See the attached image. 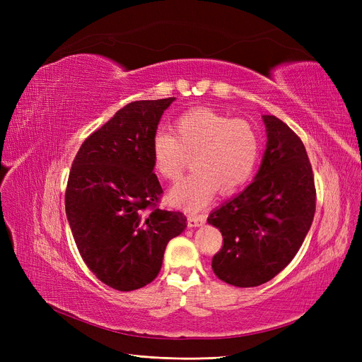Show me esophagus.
Masks as SVG:
<instances>
[{"instance_id": "1", "label": "esophagus", "mask_w": 362, "mask_h": 362, "mask_svg": "<svg viewBox=\"0 0 362 362\" xmlns=\"http://www.w3.org/2000/svg\"><path fill=\"white\" fill-rule=\"evenodd\" d=\"M205 223V216H189L187 218V226L189 228H196V226H202Z\"/></svg>"}]
</instances>
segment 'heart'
Listing matches in <instances>:
<instances>
[{
  "mask_svg": "<svg viewBox=\"0 0 362 362\" xmlns=\"http://www.w3.org/2000/svg\"><path fill=\"white\" fill-rule=\"evenodd\" d=\"M173 134L157 129L151 140L156 170L177 182L190 166L196 172L169 193V201L187 211H199L217 190L231 194L252 178L259 160L257 131L242 119L210 108H193L172 124Z\"/></svg>",
  "mask_w": 362,
  "mask_h": 362,
  "instance_id": "1",
  "label": "heart"
}]
</instances>
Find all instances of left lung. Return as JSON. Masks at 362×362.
<instances>
[{"mask_svg":"<svg viewBox=\"0 0 362 362\" xmlns=\"http://www.w3.org/2000/svg\"><path fill=\"white\" fill-rule=\"evenodd\" d=\"M262 122L267 144L254 181L206 218L223 235L213 272L243 288L261 286L288 266L315 213L314 175L302 140L276 116L264 115Z\"/></svg>","mask_w":362,"mask_h":362,"instance_id":"left-lung-1","label":"left lung"}]
</instances>
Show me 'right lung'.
Listing matches in <instances>:
<instances>
[{"mask_svg": "<svg viewBox=\"0 0 362 362\" xmlns=\"http://www.w3.org/2000/svg\"><path fill=\"white\" fill-rule=\"evenodd\" d=\"M175 98L134 101L84 140L69 173L64 205L81 258L119 291L154 281L169 240L187 226L157 206L163 193L151 140Z\"/></svg>", "mask_w": 362, "mask_h": 362, "instance_id": "add662e5", "label": "right lung"}]
</instances>
